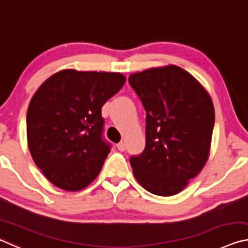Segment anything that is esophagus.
<instances>
[{
  "instance_id": "obj_1",
  "label": "esophagus",
  "mask_w": 248,
  "mask_h": 248,
  "mask_svg": "<svg viewBox=\"0 0 248 248\" xmlns=\"http://www.w3.org/2000/svg\"><path fill=\"white\" fill-rule=\"evenodd\" d=\"M117 149H118L120 152H124V151L125 150V143H124V142H120V143L117 144Z\"/></svg>"
}]
</instances>
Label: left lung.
Wrapping results in <instances>:
<instances>
[{"label":"left lung","mask_w":248,"mask_h":248,"mask_svg":"<svg viewBox=\"0 0 248 248\" xmlns=\"http://www.w3.org/2000/svg\"><path fill=\"white\" fill-rule=\"evenodd\" d=\"M129 83L146 111L145 149L130 158L134 177L151 194H178L208 161L215 125L212 99L177 65L132 73Z\"/></svg>","instance_id":"1"}]
</instances>
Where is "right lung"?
Wrapping results in <instances>:
<instances>
[{
  "mask_svg": "<svg viewBox=\"0 0 248 248\" xmlns=\"http://www.w3.org/2000/svg\"><path fill=\"white\" fill-rule=\"evenodd\" d=\"M124 82L118 72L66 69L33 94L26 120L29 152L54 186L78 191L97 177L110 152L102 138V107Z\"/></svg>",
  "mask_w": 248,
  "mask_h": 248,
  "instance_id": "1",
  "label": "right lung"
}]
</instances>
